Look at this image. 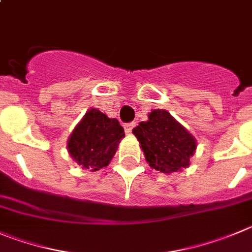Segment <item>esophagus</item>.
Instances as JSON below:
<instances>
[{
    "label": "esophagus",
    "mask_w": 252,
    "mask_h": 252,
    "mask_svg": "<svg viewBox=\"0 0 252 252\" xmlns=\"http://www.w3.org/2000/svg\"><path fill=\"white\" fill-rule=\"evenodd\" d=\"M135 126V122H130V123L124 124V129H126V133H131L133 128Z\"/></svg>",
    "instance_id": "34e87169"
}]
</instances>
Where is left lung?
Instances as JSON below:
<instances>
[{"instance_id": "left-lung-1", "label": "left lung", "mask_w": 252, "mask_h": 252, "mask_svg": "<svg viewBox=\"0 0 252 252\" xmlns=\"http://www.w3.org/2000/svg\"><path fill=\"white\" fill-rule=\"evenodd\" d=\"M133 129L145 159L155 170L173 173L187 168L196 149V142L187 129L163 109H155Z\"/></svg>"}]
</instances>
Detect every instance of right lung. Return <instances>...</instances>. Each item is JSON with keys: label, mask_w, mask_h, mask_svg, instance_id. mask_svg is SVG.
Here are the masks:
<instances>
[{"label": "right lung", "mask_w": 252, "mask_h": 252, "mask_svg": "<svg viewBox=\"0 0 252 252\" xmlns=\"http://www.w3.org/2000/svg\"><path fill=\"white\" fill-rule=\"evenodd\" d=\"M123 126L98 109L86 113L68 140V152L84 169L99 170L109 164L122 138Z\"/></svg>", "instance_id": "add662e5"}]
</instances>
